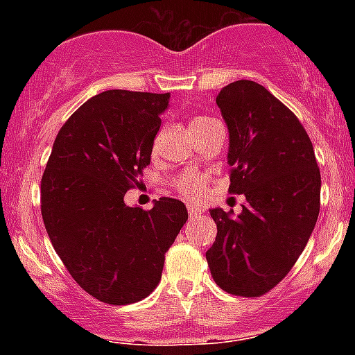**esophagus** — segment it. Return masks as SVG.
<instances>
[{
  "label": "esophagus",
  "mask_w": 355,
  "mask_h": 355,
  "mask_svg": "<svg viewBox=\"0 0 355 355\" xmlns=\"http://www.w3.org/2000/svg\"><path fill=\"white\" fill-rule=\"evenodd\" d=\"M187 209H189V214H191V216H192V218L199 216V214H200V209H199V207H198V206H189V207H187Z\"/></svg>",
  "instance_id": "1"
}]
</instances>
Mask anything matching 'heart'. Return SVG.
<instances>
[{
	"label": "heart",
	"instance_id": "1",
	"mask_svg": "<svg viewBox=\"0 0 355 355\" xmlns=\"http://www.w3.org/2000/svg\"><path fill=\"white\" fill-rule=\"evenodd\" d=\"M209 121L213 120L206 116H196L194 120L191 121V130L194 132L196 128L202 127V125L209 123ZM202 187H204V177L199 173H185L177 178V189L180 191L182 196H185V198L189 199H198L200 192H202Z\"/></svg>",
	"mask_w": 355,
	"mask_h": 355
}]
</instances>
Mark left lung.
I'll return each mask as SVG.
<instances>
[{
  "label": "left lung",
  "mask_w": 355,
  "mask_h": 355,
  "mask_svg": "<svg viewBox=\"0 0 355 355\" xmlns=\"http://www.w3.org/2000/svg\"><path fill=\"white\" fill-rule=\"evenodd\" d=\"M216 105L228 128L230 192L245 204L239 214L209 209L218 234L206 259L218 287L259 297L284 280L313 234L320 168L295 114L261 84L232 82Z\"/></svg>",
  "instance_id": "left-lung-1"
}]
</instances>
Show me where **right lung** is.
Segmentation results:
<instances>
[{
  "label": "right lung",
  "mask_w": 355,
  "mask_h": 355,
  "mask_svg": "<svg viewBox=\"0 0 355 355\" xmlns=\"http://www.w3.org/2000/svg\"><path fill=\"white\" fill-rule=\"evenodd\" d=\"M168 103L170 92L121 89L87 99L58 132L46 164L41 213L49 241L71 278L101 302L146 299L189 218L178 199L161 198L149 211L123 200L151 163Z\"/></svg>",
  "instance_id": "right-lung-1"
}]
</instances>
